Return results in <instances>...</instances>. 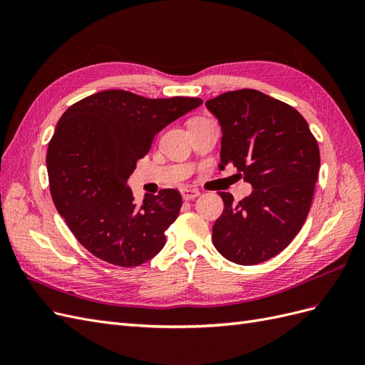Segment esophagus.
I'll return each instance as SVG.
<instances>
[{
  "instance_id": "1",
  "label": "esophagus",
  "mask_w": 365,
  "mask_h": 365,
  "mask_svg": "<svg viewBox=\"0 0 365 365\" xmlns=\"http://www.w3.org/2000/svg\"><path fill=\"white\" fill-rule=\"evenodd\" d=\"M181 195H182L185 201H190V200H195V197L200 196L201 193H200V190H196V189H182Z\"/></svg>"
}]
</instances>
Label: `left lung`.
I'll list each match as a JSON object with an SVG mask.
<instances>
[{
    "instance_id": "1",
    "label": "left lung",
    "mask_w": 365,
    "mask_h": 365,
    "mask_svg": "<svg viewBox=\"0 0 365 365\" xmlns=\"http://www.w3.org/2000/svg\"><path fill=\"white\" fill-rule=\"evenodd\" d=\"M205 106L222 129L219 169L236 165L252 187L239 202L219 192L225 207L213 245L237 264L269 260L307 217L319 170L317 140L297 109L256 90L228 91Z\"/></svg>"
}]
</instances>
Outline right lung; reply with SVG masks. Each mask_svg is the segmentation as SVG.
Instances as JSON below:
<instances>
[{"mask_svg": "<svg viewBox=\"0 0 365 365\" xmlns=\"http://www.w3.org/2000/svg\"><path fill=\"white\" fill-rule=\"evenodd\" d=\"M201 105L196 97L146 98L108 90L62 114L47 152L50 192L71 233L93 256L129 268L163 250L181 195L163 189L138 205L128 178L158 132Z\"/></svg>", "mask_w": 365, "mask_h": 365, "instance_id": "add662e5", "label": "right lung"}]
</instances>
